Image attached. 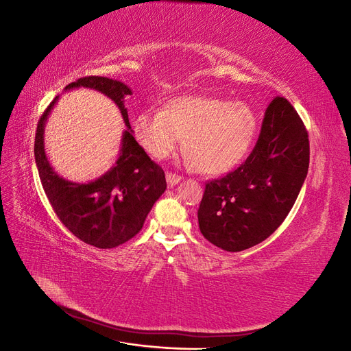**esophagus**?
I'll list each match as a JSON object with an SVG mask.
<instances>
[{
    "label": "esophagus",
    "mask_w": 351,
    "mask_h": 351,
    "mask_svg": "<svg viewBox=\"0 0 351 351\" xmlns=\"http://www.w3.org/2000/svg\"><path fill=\"white\" fill-rule=\"evenodd\" d=\"M180 180H182V177H180L178 174H174V173H167V183L169 187L176 186L177 183H180Z\"/></svg>",
    "instance_id": "1"
}]
</instances>
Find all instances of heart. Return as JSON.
<instances>
[{
    "instance_id": "heart-1",
    "label": "heart",
    "mask_w": 351,
    "mask_h": 351,
    "mask_svg": "<svg viewBox=\"0 0 351 351\" xmlns=\"http://www.w3.org/2000/svg\"><path fill=\"white\" fill-rule=\"evenodd\" d=\"M256 115L241 101L210 97H180L164 111L147 110L134 120V133L143 149L164 159L182 145L195 167L205 174H222L247 155L256 133Z\"/></svg>"
}]
</instances>
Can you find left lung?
I'll return each instance as SVG.
<instances>
[{
	"label": "left lung",
	"mask_w": 351,
	"mask_h": 351,
	"mask_svg": "<svg viewBox=\"0 0 351 351\" xmlns=\"http://www.w3.org/2000/svg\"><path fill=\"white\" fill-rule=\"evenodd\" d=\"M309 136L300 115L275 97L246 161L205 184L197 219L204 237L227 252L268 239L289 215L309 168Z\"/></svg>",
	"instance_id": "left-lung-1"
}]
</instances>
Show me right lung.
Instances as JSON below:
<instances>
[{
  "label": "right lung",
  "instance_id": "add662e5",
  "mask_svg": "<svg viewBox=\"0 0 351 351\" xmlns=\"http://www.w3.org/2000/svg\"><path fill=\"white\" fill-rule=\"evenodd\" d=\"M74 88L98 90L120 108L127 130L123 133L119 159L95 182L73 183L60 177L49 165L44 149V127L56 98L40 115L36 127L34 151L38 173L52 209L66 228L90 246L112 249L142 230L154 204L165 192V173L133 137L124 108V97L132 95L130 88L101 76L80 77L67 84L66 90Z\"/></svg>",
  "mask_w": 351,
  "mask_h": 351
}]
</instances>
